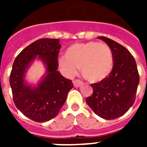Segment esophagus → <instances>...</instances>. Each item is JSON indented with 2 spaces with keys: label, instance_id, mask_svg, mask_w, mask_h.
<instances>
[{
  "label": "esophagus",
  "instance_id": "1",
  "mask_svg": "<svg viewBox=\"0 0 147 147\" xmlns=\"http://www.w3.org/2000/svg\"><path fill=\"white\" fill-rule=\"evenodd\" d=\"M73 84L75 87H80L83 85V82L79 80H76L73 81Z\"/></svg>",
  "mask_w": 147,
  "mask_h": 147
}]
</instances>
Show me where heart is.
<instances>
[{
    "mask_svg": "<svg viewBox=\"0 0 147 147\" xmlns=\"http://www.w3.org/2000/svg\"><path fill=\"white\" fill-rule=\"evenodd\" d=\"M58 64L67 76H74L80 67L81 73L91 83H98L110 75L114 65L113 54L104 42L90 41L70 45Z\"/></svg>",
    "mask_w": 147,
    "mask_h": 147,
    "instance_id": "b5f03b06",
    "label": "heart"
}]
</instances>
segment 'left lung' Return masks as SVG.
I'll use <instances>...</instances> for the list:
<instances>
[{
	"mask_svg": "<svg viewBox=\"0 0 147 147\" xmlns=\"http://www.w3.org/2000/svg\"><path fill=\"white\" fill-rule=\"evenodd\" d=\"M110 47L113 54V71L106 79L93 83V94L86 103L94 113L105 120L123 116L134 104L139 83L135 59L123 45L105 37H98Z\"/></svg>",
	"mask_w": 147,
	"mask_h": 147,
	"instance_id": "left-lung-1",
	"label": "left lung"
}]
</instances>
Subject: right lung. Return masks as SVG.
Listing matches in <instances>:
<instances>
[{"instance_id": "right-lung-1", "label": "right lung", "mask_w": 147, "mask_h": 147, "mask_svg": "<svg viewBox=\"0 0 147 147\" xmlns=\"http://www.w3.org/2000/svg\"><path fill=\"white\" fill-rule=\"evenodd\" d=\"M61 47L59 39H39L24 49L12 65L9 82L15 105L34 121L42 123L57 117L74 86L57 70ZM35 59L42 62L46 71L37 84H31L26 76Z\"/></svg>"}]
</instances>
